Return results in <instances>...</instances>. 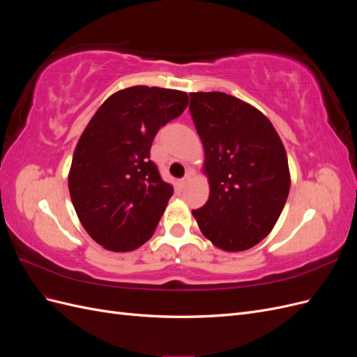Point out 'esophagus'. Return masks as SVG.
<instances>
[{
	"label": "esophagus",
	"instance_id": "obj_1",
	"mask_svg": "<svg viewBox=\"0 0 357 357\" xmlns=\"http://www.w3.org/2000/svg\"><path fill=\"white\" fill-rule=\"evenodd\" d=\"M192 176H193V171H188V174L183 177L181 180H180V183H181V186H186L188 183L190 181V178H192Z\"/></svg>",
	"mask_w": 357,
	"mask_h": 357
}]
</instances>
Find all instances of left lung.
Segmentation results:
<instances>
[{
  "mask_svg": "<svg viewBox=\"0 0 357 357\" xmlns=\"http://www.w3.org/2000/svg\"><path fill=\"white\" fill-rule=\"evenodd\" d=\"M189 109L210 185L208 201L193 218L220 250H248L283 211L290 189L286 149L269 119L232 95L192 92Z\"/></svg>",
  "mask_w": 357,
  "mask_h": 357,
  "instance_id": "obj_1",
  "label": "left lung"
}]
</instances>
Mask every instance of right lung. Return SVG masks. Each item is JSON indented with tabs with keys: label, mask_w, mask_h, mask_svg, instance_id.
<instances>
[{
	"label": "right lung",
	"mask_w": 357,
	"mask_h": 357,
	"mask_svg": "<svg viewBox=\"0 0 357 357\" xmlns=\"http://www.w3.org/2000/svg\"><path fill=\"white\" fill-rule=\"evenodd\" d=\"M189 96L132 86L107 98L75 146L70 197L83 228L110 252H132L153 235L172 195L150 160L160 126L186 110Z\"/></svg>",
	"instance_id": "add662e5"
}]
</instances>
